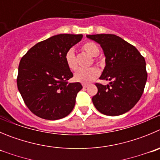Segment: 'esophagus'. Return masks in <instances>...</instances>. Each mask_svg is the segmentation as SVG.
Here are the masks:
<instances>
[{
	"label": "esophagus",
	"instance_id": "1",
	"mask_svg": "<svg viewBox=\"0 0 160 160\" xmlns=\"http://www.w3.org/2000/svg\"><path fill=\"white\" fill-rule=\"evenodd\" d=\"M82 86H83V88H87L89 86H88V85H86V84H83Z\"/></svg>",
	"mask_w": 160,
	"mask_h": 160
}]
</instances>
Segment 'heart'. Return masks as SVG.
Instances as JSON below:
<instances>
[{
	"label": "heart",
	"mask_w": 160,
	"mask_h": 160,
	"mask_svg": "<svg viewBox=\"0 0 160 160\" xmlns=\"http://www.w3.org/2000/svg\"><path fill=\"white\" fill-rule=\"evenodd\" d=\"M82 50L89 54L92 57H96L99 55L100 49L98 45L92 42H87L82 45ZM65 61L68 68L71 71H75L78 68L76 63L75 54L73 49H69L65 54ZM99 70L96 68H91L89 69L78 70L74 74V79L78 82H81L83 84H89L94 81L99 76Z\"/></svg>",
	"instance_id": "obj_1"
}]
</instances>
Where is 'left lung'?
I'll use <instances>...</instances> for the list:
<instances>
[{"mask_svg":"<svg viewBox=\"0 0 160 160\" xmlns=\"http://www.w3.org/2000/svg\"><path fill=\"white\" fill-rule=\"evenodd\" d=\"M86 37L100 45L106 65L100 79L110 81L107 86L96 84L98 92L92 98L94 106L109 116L129 112L144 92L148 77L144 58L133 45L115 34Z\"/></svg>","mask_w":160,"mask_h":160,"instance_id":"8db88e82","label":"left lung"}]
</instances>
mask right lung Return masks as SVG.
<instances>
[{"label":"right lung","instance_id":"1","mask_svg":"<svg viewBox=\"0 0 160 160\" xmlns=\"http://www.w3.org/2000/svg\"><path fill=\"white\" fill-rule=\"evenodd\" d=\"M82 34L61 33L33 45L20 60L17 86L30 112L44 119L57 120L69 115L82 89L73 77L65 54Z\"/></svg>","mask_w":160,"mask_h":160}]
</instances>
